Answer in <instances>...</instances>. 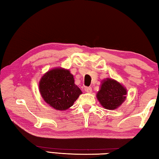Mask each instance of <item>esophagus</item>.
Segmentation results:
<instances>
[{
	"label": "esophagus",
	"instance_id": "34e87169",
	"mask_svg": "<svg viewBox=\"0 0 159 159\" xmlns=\"http://www.w3.org/2000/svg\"><path fill=\"white\" fill-rule=\"evenodd\" d=\"M84 90H85V92H87V93L92 92V88H91V87H85Z\"/></svg>",
	"mask_w": 159,
	"mask_h": 159
}]
</instances>
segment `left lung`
<instances>
[{
  "label": "left lung",
  "instance_id": "8db88e82",
  "mask_svg": "<svg viewBox=\"0 0 159 159\" xmlns=\"http://www.w3.org/2000/svg\"><path fill=\"white\" fill-rule=\"evenodd\" d=\"M126 94L125 88L119 83L113 79H107L102 83L97 98L104 108L115 109L124 102Z\"/></svg>",
  "mask_w": 159,
  "mask_h": 159
}]
</instances>
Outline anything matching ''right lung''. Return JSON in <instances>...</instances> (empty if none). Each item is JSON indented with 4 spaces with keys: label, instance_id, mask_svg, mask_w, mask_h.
Instances as JSON below:
<instances>
[{
    "label": "right lung",
    "instance_id": "add662e5",
    "mask_svg": "<svg viewBox=\"0 0 159 159\" xmlns=\"http://www.w3.org/2000/svg\"><path fill=\"white\" fill-rule=\"evenodd\" d=\"M39 90L44 100L57 110L69 108L82 93L73 75L62 69L47 72L40 80Z\"/></svg>",
    "mask_w": 159,
    "mask_h": 159
}]
</instances>
